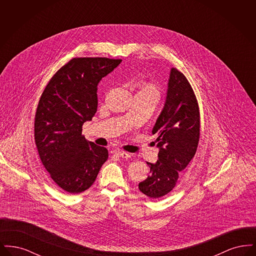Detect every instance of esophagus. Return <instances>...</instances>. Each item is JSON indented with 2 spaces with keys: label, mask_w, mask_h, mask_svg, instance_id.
I'll return each instance as SVG.
<instances>
[{
  "label": "esophagus",
  "mask_w": 256,
  "mask_h": 256,
  "mask_svg": "<svg viewBox=\"0 0 256 256\" xmlns=\"http://www.w3.org/2000/svg\"><path fill=\"white\" fill-rule=\"evenodd\" d=\"M113 154H116V156H120V158H130V156H132L130 154L126 152H122V150H114Z\"/></svg>",
  "instance_id": "obj_1"
}]
</instances>
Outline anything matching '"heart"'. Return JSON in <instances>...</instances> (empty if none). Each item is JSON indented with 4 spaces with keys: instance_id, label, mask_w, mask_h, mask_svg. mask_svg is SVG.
Wrapping results in <instances>:
<instances>
[{
    "instance_id": "b5f03b06",
    "label": "heart",
    "mask_w": 256,
    "mask_h": 256,
    "mask_svg": "<svg viewBox=\"0 0 256 256\" xmlns=\"http://www.w3.org/2000/svg\"><path fill=\"white\" fill-rule=\"evenodd\" d=\"M137 87H138V91L136 94L158 100L160 92H159L158 86L156 84L150 82H140Z\"/></svg>"
}]
</instances>
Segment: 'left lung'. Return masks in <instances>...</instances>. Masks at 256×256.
Masks as SVG:
<instances>
[{
    "mask_svg": "<svg viewBox=\"0 0 256 256\" xmlns=\"http://www.w3.org/2000/svg\"><path fill=\"white\" fill-rule=\"evenodd\" d=\"M158 159L146 162L150 176L139 183V190L150 198L170 192L180 172L194 158L200 139V111L194 91L187 78L170 68L164 106L154 124Z\"/></svg>",
    "mask_w": 256,
    "mask_h": 256,
    "instance_id": "left-lung-1",
    "label": "left lung"
}]
</instances>
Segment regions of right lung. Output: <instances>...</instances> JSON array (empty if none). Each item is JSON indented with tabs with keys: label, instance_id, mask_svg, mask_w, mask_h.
<instances>
[{
	"label": "right lung",
	"instance_id": "right-lung-1",
	"mask_svg": "<svg viewBox=\"0 0 256 256\" xmlns=\"http://www.w3.org/2000/svg\"><path fill=\"white\" fill-rule=\"evenodd\" d=\"M121 60L73 58L50 78L37 106L34 139L40 159L61 189L78 194L96 180L108 160L104 146L82 135L97 112L98 84Z\"/></svg>",
	"mask_w": 256,
	"mask_h": 256
}]
</instances>
